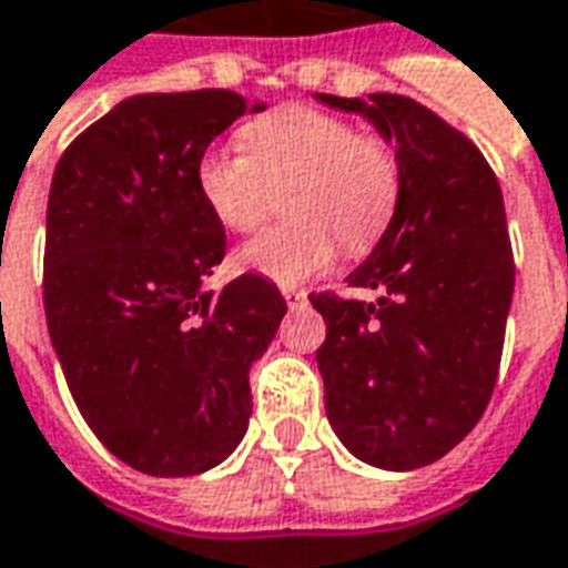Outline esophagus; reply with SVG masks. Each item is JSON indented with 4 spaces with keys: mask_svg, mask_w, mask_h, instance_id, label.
Listing matches in <instances>:
<instances>
[{
    "mask_svg": "<svg viewBox=\"0 0 568 568\" xmlns=\"http://www.w3.org/2000/svg\"><path fill=\"white\" fill-rule=\"evenodd\" d=\"M283 297H285V304H288L292 311L307 304V292H304V288H283Z\"/></svg>",
    "mask_w": 568,
    "mask_h": 568,
    "instance_id": "obj_1",
    "label": "esophagus"
}]
</instances>
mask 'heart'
<instances>
[{
    "label": "heart",
    "instance_id": "obj_1",
    "mask_svg": "<svg viewBox=\"0 0 568 568\" xmlns=\"http://www.w3.org/2000/svg\"><path fill=\"white\" fill-rule=\"evenodd\" d=\"M245 153L212 146L196 160V193L230 233H252L276 209L292 221L236 252L240 271L297 285L328 271L338 248L366 255L403 202V160L378 134L316 106L285 104L245 122Z\"/></svg>",
    "mask_w": 568,
    "mask_h": 568
}]
</instances>
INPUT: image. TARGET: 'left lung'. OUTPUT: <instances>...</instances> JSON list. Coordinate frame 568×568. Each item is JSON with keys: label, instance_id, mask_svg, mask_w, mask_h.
I'll use <instances>...</instances> for the list:
<instances>
[{"label": "left lung", "instance_id": "1", "mask_svg": "<svg viewBox=\"0 0 568 568\" xmlns=\"http://www.w3.org/2000/svg\"><path fill=\"white\" fill-rule=\"evenodd\" d=\"M316 98L366 116L406 174L396 221L347 276L378 301L311 295L325 415L359 462L415 470L455 449L495 390L514 297L505 200L477 144L418 101Z\"/></svg>", "mask_w": 568, "mask_h": 568}]
</instances>
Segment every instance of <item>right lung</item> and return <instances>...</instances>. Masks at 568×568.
<instances>
[{
  "instance_id": "add662e5",
  "label": "right lung",
  "mask_w": 568,
  "mask_h": 568,
  "mask_svg": "<svg viewBox=\"0 0 568 568\" xmlns=\"http://www.w3.org/2000/svg\"><path fill=\"white\" fill-rule=\"evenodd\" d=\"M245 110L227 89L134 94L79 134L51 178V344L94 436L150 477H193L240 446L248 368L285 316L257 273L202 288L227 236L196 193V160Z\"/></svg>"
}]
</instances>
